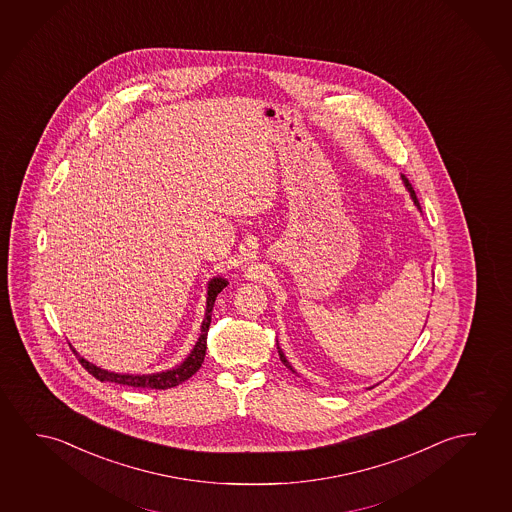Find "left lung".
<instances>
[{
    "mask_svg": "<svg viewBox=\"0 0 512 512\" xmlns=\"http://www.w3.org/2000/svg\"><path fill=\"white\" fill-rule=\"evenodd\" d=\"M403 181H405V186H407L408 191H410V195H412V199H414V202H416L417 208L421 209V206H419V200H417V197H416V191H414V188H412V184H410V182H408V179H407V177H405V175H403ZM278 353H279V358H281V362H283V364H285L286 367H288V369H290V371H292V373H295L294 369H292V365H290V364H288V362H286L285 355H283V351H281V349H279V347H278Z\"/></svg>",
    "mask_w": 512,
    "mask_h": 512,
    "instance_id": "left-lung-1",
    "label": "left lung"
}]
</instances>
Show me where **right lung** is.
<instances>
[{"label": "right lung", "instance_id": "add662e5", "mask_svg": "<svg viewBox=\"0 0 512 512\" xmlns=\"http://www.w3.org/2000/svg\"><path fill=\"white\" fill-rule=\"evenodd\" d=\"M227 286L226 279L215 278L209 281L208 286V306H206V317L202 322V333H200L199 342L193 347L190 356L182 362L177 369L172 371H166V373L157 374H143V376H134V374H116L104 371L96 365L89 364L87 360H84L82 356L77 355L78 362L86 369L87 373L93 374L96 380L100 382H113L120 383V385H127V387H138V389H156L165 390L172 389L179 383L186 382L188 378H191L193 374L197 373L200 369V365L204 362V356H206V346H208V330L209 324H211V312H213V304L217 295L224 290Z\"/></svg>", "mask_w": 512, "mask_h": 512}]
</instances>
